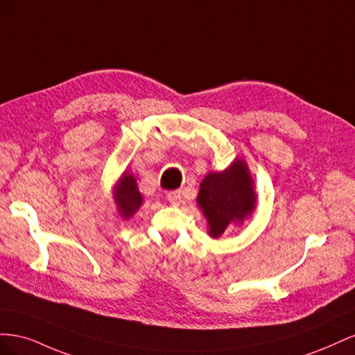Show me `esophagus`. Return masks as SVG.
<instances>
[{
	"label": "esophagus",
	"instance_id": "obj_1",
	"mask_svg": "<svg viewBox=\"0 0 355 355\" xmlns=\"http://www.w3.org/2000/svg\"><path fill=\"white\" fill-rule=\"evenodd\" d=\"M167 201L171 204V206H178V204L180 202V191H170L168 194L166 196Z\"/></svg>",
	"mask_w": 355,
	"mask_h": 355
}]
</instances>
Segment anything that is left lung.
Returning <instances> with one entry per match:
<instances>
[{
  "instance_id": "obj_1",
  "label": "left lung",
  "mask_w": 355,
  "mask_h": 355,
  "mask_svg": "<svg viewBox=\"0 0 355 355\" xmlns=\"http://www.w3.org/2000/svg\"><path fill=\"white\" fill-rule=\"evenodd\" d=\"M197 201L209 222V234L218 239L231 222L241 223L254 209L249 168L239 159L222 173L207 175L200 185Z\"/></svg>"
}]
</instances>
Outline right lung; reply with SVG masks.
<instances>
[{"label": "right lung", "instance_id": "add662e5", "mask_svg": "<svg viewBox=\"0 0 355 355\" xmlns=\"http://www.w3.org/2000/svg\"><path fill=\"white\" fill-rule=\"evenodd\" d=\"M142 201L144 198L137 189L135 176L125 171L115 188V202L118 207V213H120L124 219H128L133 216V213L139 207H141Z\"/></svg>", "mask_w": 355, "mask_h": 355}]
</instances>
